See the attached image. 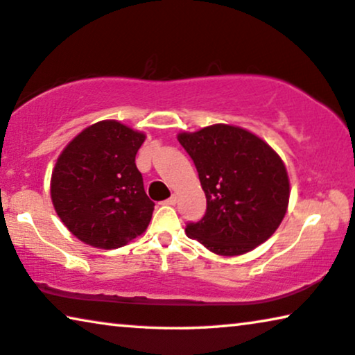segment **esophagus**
Here are the masks:
<instances>
[{
  "instance_id": "obj_1",
  "label": "esophagus",
  "mask_w": 355,
  "mask_h": 355,
  "mask_svg": "<svg viewBox=\"0 0 355 355\" xmlns=\"http://www.w3.org/2000/svg\"><path fill=\"white\" fill-rule=\"evenodd\" d=\"M166 204H167V205H175V204H177V194H172L171 198H168V199L166 200Z\"/></svg>"
}]
</instances>
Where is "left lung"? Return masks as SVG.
Listing matches in <instances>:
<instances>
[{
  "mask_svg": "<svg viewBox=\"0 0 355 355\" xmlns=\"http://www.w3.org/2000/svg\"><path fill=\"white\" fill-rule=\"evenodd\" d=\"M207 199L205 215L187 234L216 255H242L277 230L288 205L284 162L268 144L241 127L216 124L180 134Z\"/></svg>",
  "mask_w": 355,
  "mask_h": 355,
  "instance_id": "left-lung-1",
  "label": "left lung"
}]
</instances>
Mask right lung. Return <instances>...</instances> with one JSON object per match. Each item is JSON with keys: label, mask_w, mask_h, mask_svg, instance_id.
Returning a JSON list of instances; mask_svg holds the SVG:
<instances>
[{"label": "right lung", "mask_w": 355, "mask_h": 355, "mask_svg": "<svg viewBox=\"0 0 355 355\" xmlns=\"http://www.w3.org/2000/svg\"><path fill=\"white\" fill-rule=\"evenodd\" d=\"M144 141V134L118 121H100L62 151L52 172L51 198L79 241L110 250L146 230L155 202L135 166Z\"/></svg>", "instance_id": "1"}]
</instances>
